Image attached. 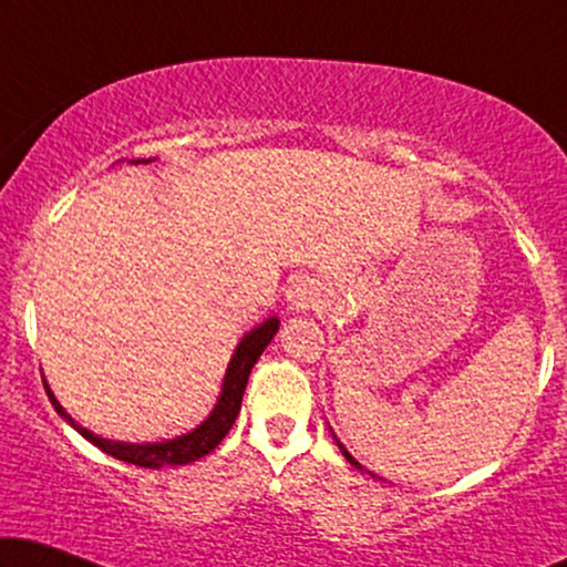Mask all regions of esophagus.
Masks as SVG:
<instances>
[{"label": "esophagus", "mask_w": 567, "mask_h": 567, "mask_svg": "<svg viewBox=\"0 0 567 567\" xmlns=\"http://www.w3.org/2000/svg\"><path fill=\"white\" fill-rule=\"evenodd\" d=\"M286 299H289L291 309H309L317 299L315 284L307 281V278H297V281L289 286V291H286Z\"/></svg>", "instance_id": "34e87169"}]
</instances>
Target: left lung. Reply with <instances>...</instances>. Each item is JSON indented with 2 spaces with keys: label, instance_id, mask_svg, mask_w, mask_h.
Here are the masks:
<instances>
[{
  "label": "left lung",
  "instance_id": "obj_1",
  "mask_svg": "<svg viewBox=\"0 0 567 567\" xmlns=\"http://www.w3.org/2000/svg\"><path fill=\"white\" fill-rule=\"evenodd\" d=\"M338 446H340V452H343V456H346V460H348V462H351V464H353V467H359V470H363V467H361V464H359V462H355V460H353V456H351V454H348V452H346V446H343V444H340V441H338Z\"/></svg>",
  "mask_w": 567,
  "mask_h": 567
}]
</instances>
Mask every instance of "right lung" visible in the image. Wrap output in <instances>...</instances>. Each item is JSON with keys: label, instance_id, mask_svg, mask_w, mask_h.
Returning <instances> with one entry per match:
<instances>
[{"label": "right lung", "instance_id": "obj_1", "mask_svg": "<svg viewBox=\"0 0 567 567\" xmlns=\"http://www.w3.org/2000/svg\"><path fill=\"white\" fill-rule=\"evenodd\" d=\"M276 332H278V317H270V320L258 324V328L250 330L243 340H239L237 351H235V355H231V361L227 367V377H224L221 394H219V400H216V408L212 410V415H208L206 421L198 425V429H193L190 433H183V436L169 439V441H154V444H123V441L95 436L92 431L82 429V425L59 405V400L53 398L49 384L43 382V386H45V394H49L51 405L56 408V413L64 417V421L72 425L76 433H82L84 439L92 441L100 452L111 454L121 462L136 464V467L157 470V467H167V464L169 467H177V464H188V462L200 460V456L214 452V449L221 444V439L227 436L229 429L235 425L237 415H239V405H243L247 377H250L255 361L260 359V353L266 351V346L274 340Z\"/></svg>", "mask_w": 567, "mask_h": 567}]
</instances>
